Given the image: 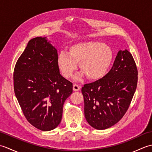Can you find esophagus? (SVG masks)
<instances>
[{
  "mask_svg": "<svg viewBox=\"0 0 152 152\" xmlns=\"http://www.w3.org/2000/svg\"><path fill=\"white\" fill-rule=\"evenodd\" d=\"M81 88V86H78V84H74L73 85V90L74 91H78Z\"/></svg>",
  "mask_w": 152,
  "mask_h": 152,
  "instance_id": "34e87169",
  "label": "esophagus"
}]
</instances>
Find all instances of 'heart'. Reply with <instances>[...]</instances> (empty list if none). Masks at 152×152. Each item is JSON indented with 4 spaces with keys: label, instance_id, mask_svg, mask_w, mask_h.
<instances>
[{
    "label": "heart",
    "instance_id": "b5f03b06",
    "mask_svg": "<svg viewBox=\"0 0 152 152\" xmlns=\"http://www.w3.org/2000/svg\"><path fill=\"white\" fill-rule=\"evenodd\" d=\"M114 54L108 46L99 42L88 41L77 43L69 48V53L61 51L57 63L63 75L66 78L72 77L80 63L83 72L75 76L79 80L84 74L89 80H99L108 72L112 63Z\"/></svg>",
    "mask_w": 152,
    "mask_h": 152
}]
</instances>
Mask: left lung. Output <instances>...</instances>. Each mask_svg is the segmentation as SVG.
<instances>
[{
    "label": "left lung",
    "instance_id": "1",
    "mask_svg": "<svg viewBox=\"0 0 152 152\" xmlns=\"http://www.w3.org/2000/svg\"><path fill=\"white\" fill-rule=\"evenodd\" d=\"M137 76L136 63L131 53L127 50H119L107 74L83 86L84 114L92 127L106 129L123 118L136 91Z\"/></svg>",
    "mask_w": 152,
    "mask_h": 152
}]
</instances>
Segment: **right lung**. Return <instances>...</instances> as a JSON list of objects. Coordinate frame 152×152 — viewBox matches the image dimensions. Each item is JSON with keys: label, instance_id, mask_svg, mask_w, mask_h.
<instances>
[{"label": "right lung", "instance_id": "obj_1", "mask_svg": "<svg viewBox=\"0 0 152 152\" xmlns=\"http://www.w3.org/2000/svg\"><path fill=\"white\" fill-rule=\"evenodd\" d=\"M57 51L46 37L31 39L15 64L14 88L25 118L43 131L61 123L64 101L72 83L61 75Z\"/></svg>", "mask_w": 152, "mask_h": 152}]
</instances>
